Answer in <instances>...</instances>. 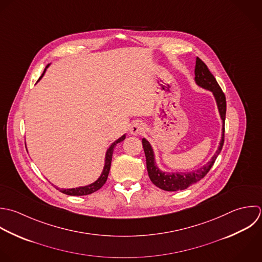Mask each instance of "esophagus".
<instances>
[{"label": "esophagus", "instance_id": "obj_1", "mask_svg": "<svg viewBox=\"0 0 262 262\" xmlns=\"http://www.w3.org/2000/svg\"><path fill=\"white\" fill-rule=\"evenodd\" d=\"M145 130V125L142 123V122H135L132 124L130 128H129V132L132 135H141L143 134Z\"/></svg>", "mask_w": 262, "mask_h": 262}]
</instances>
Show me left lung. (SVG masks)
I'll list each match as a JSON object with an SVG mask.
<instances>
[{
  "mask_svg": "<svg viewBox=\"0 0 262 262\" xmlns=\"http://www.w3.org/2000/svg\"><path fill=\"white\" fill-rule=\"evenodd\" d=\"M195 81L199 86L212 92L215 98L217 108L221 114V118L223 120L222 140L215 154L213 155L211 160L207 164H205L203 167L197 170H193L191 172H165L160 170L159 167L157 166L155 162L154 152L150 143L146 139H143L142 143H143V148L146 155V163H147V170H148L149 178L156 187L164 191H168V192L182 191L189 188L193 184H196L200 180H202L214 164L224 146L225 120H226V112H227L226 96L223 90L221 89L220 84L217 83L215 77L209 71L207 65L198 57L196 59V66H195Z\"/></svg>",
  "mask_w": 262,
  "mask_h": 262,
  "instance_id": "left-lung-1",
  "label": "left lung"
}]
</instances>
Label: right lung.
<instances>
[{"instance_id":"1","label":"right lung","mask_w":262,"mask_h":262,"mask_svg":"<svg viewBox=\"0 0 262 262\" xmlns=\"http://www.w3.org/2000/svg\"><path fill=\"white\" fill-rule=\"evenodd\" d=\"M50 64L47 65V67L45 68L42 74L39 76L38 80L43 76L47 68L49 67ZM37 80V81H38ZM36 81V82H37ZM125 139V135H123L122 137H120L118 140H116L115 142H113L111 144V146L108 148L107 152H106V156H105V165H104V168H103V171L100 176V178L94 182L93 184H90L88 186H84V187H78V188H73V189H60L56 186H54L57 190H59L60 192H62L63 194H66V195H69V196H84V195H90L96 191H98L99 189H101L103 187V185L106 183L107 181V178H108V174H109V170H110V166H111V160H112V154H113V151H114V148L116 147V145L120 142H122L123 140Z\"/></svg>"}]
</instances>
